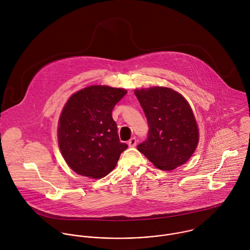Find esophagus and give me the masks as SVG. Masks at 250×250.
Returning <instances> with one entry per match:
<instances>
[{
    "label": "esophagus",
    "mask_w": 250,
    "mask_h": 250,
    "mask_svg": "<svg viewBox=\"0 0 250 250\" xmlns=\"http://www.w3.org/2000/svg\"><path fill=\"white\" fill-rule=\"evenodd\" d=\"M136 143H137V140H136V138H131L128 142H127V144H128V146L129 147H135L136 146Z\"/></svg>",
    "instance_id": "1"
}]
</instances>
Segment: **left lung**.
<instances>
[{"label":"left lung","instance_id":"left-lung-1","mask_svg":"<svg viewBox=\"0 0 250 250\" xmlns=\"http://www.w3.org/2000/svg\"><path fill=\"white\" fill-rule=\"evenodd\" d=\"M148 121L147 139L137 146L153 165L173 170L186 163L197 147L199 132L186 99L165 87L135 90Z\"/></svg>","mask_w":250,"mask_h":250}]
</instances>
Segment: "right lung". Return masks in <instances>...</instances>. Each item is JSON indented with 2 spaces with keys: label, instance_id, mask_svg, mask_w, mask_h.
I'll return each mask as SVG.
<instances>
[{
  "label": "right lung",
  "instance_id": "1",
  "mask_svg": "<svg viewBox=\"0 0 250 250\" xmlns=\"http://www.w3.org/2000/svg\"><path fill=\"white\" fill-rule=\"evenodd\" d=\"M125 94L124 89L97 85L67 100L59 120L58 141L65 162L77 174L93 179L105 177L127 148L120 141L112 118L115 105Z\"/></svg>",
  "mask_w": 250,
  "mask_h": 250
}]
</instances>
